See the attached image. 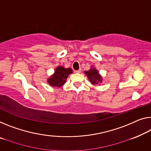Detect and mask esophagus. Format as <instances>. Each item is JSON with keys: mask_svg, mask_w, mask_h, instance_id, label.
Here are the masks:
<instances>
[{"mask_svg": "<svg viewBox=\"0 0 151 151\" xmlns=\"http://www.w3.org/2000/svg\"><path fill=\"white\" fill-rule=\"evenodd\" d=\"M81 71H82V69H78V70H76V71H75V72H76V73H80V72H81Z\"/></svg>", "mask_w": 151, "mask_h": 151, "instance_id": "1", "label": "esophagus"}]
</instances>
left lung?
Wrapping results in <instances>:
<instances>
[{
	"label": "left lung",
	"instance_id": "8db88e82",
	"mask_svg": "<svg viewBox=\"0 0 151 151\" xmlns=\"http://www.w3.org/2000/svg\"><path fill=\"white\" fill-rule=\"evenodd\" d=\"M85 73L86 74L88 78L92 84H98V83L102 81V78L99 74L98 71L92 68L89 71H86Z\"/></svg>",
	"mask_w": 151,
	"mask_h": 151
}]
</instances>
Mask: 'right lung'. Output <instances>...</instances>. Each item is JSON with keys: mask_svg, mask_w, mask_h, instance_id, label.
<instances>
[{"mask_svg": "<svg viewBox=\"0 0 151 151\" xmlns=\"http://www.w3.org/2000/svg\"><path fill=\"white\" fill-rule=\"evenodd\" d=\"M71 73L72 70L71 68L65 69L62 66H59L57 68L54 75L48 79V83L52 86H61L65 82L68 76Z\"/></svg>", "mask_w": 151, "mask_h": 151, "instance_id": "add662e5", "label": "right lung"}]
</instances>
